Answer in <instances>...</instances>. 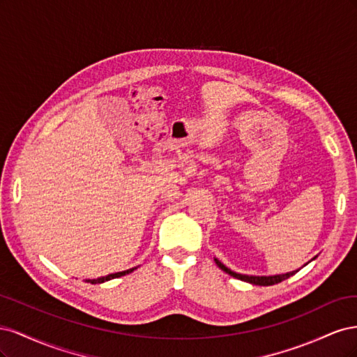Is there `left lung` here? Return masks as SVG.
I'll use <instances>...</instances> for the list:
<instances>
[{"mask_svg":"<svg viewBox=\"0 0 357 357\" xmlns=\"http://www.w3.org/2000/svg\"><path fill=\"white\" fill-rule=\"evenodd\" d=\"M316 257L317 256L312 257L311 261H314ZM214 262H215V265H218L222 269V271H225L226 274H229L231 277H235V278H238V280H243V282H247V283H250V284H256V286H273V284H277L280 282H283V280H286V278L291 277L294 274H296L299 269H301L299 268V269H296V271H290V273H284V274H275V275H247V274H240V273L232 271V269H229L228 266L223 265L219 261V259H215V257H214Z\"/></svg>","mask_w":357,"mask_h":357,"instance_id":"1","label":"left lung"}]
</instances>
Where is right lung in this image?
I'll return each mask as SVG.
<instances>
[{
    "instance_id": "add662e5",
    "label": "right lung",
    "mask_w": 357,
    "mask_h": 357,
    "mask_svg": "<svg viewBox=\"0 0 357 357\" xmlns=\"http://www.w3.org/2000/svg\"><path fill=\"white\" fill-rule=\"evenodd\" d=\"M134 269H137V266L129 268V269H126V271L109 274V275H105V277H98V278H93V280H84V282H86V283H91V284H100V283H104V282H109V280L119 278V277H122V275H126V274H129V273H132Z\"/></svg>"
}]
</instances>
